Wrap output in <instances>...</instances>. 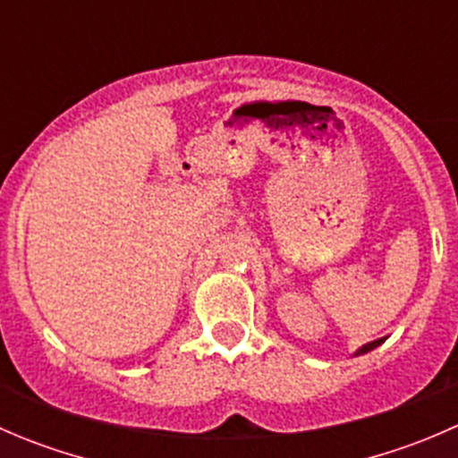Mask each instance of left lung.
I'll use <instances>...</instances> for the list:
<instances>
[{
    "label": "left lung",
    "instance_id": "left-lung-1",
    "mask_svg": "<svg viewBox=\"0 0 458 458\" xmlns=\"http://www.w3.org/2000/svg\"><path fill=\"white\" fill-rule=\"evenodd\" d=\"M387 336H381V339H377V341H370V344H366V345H361V348L357 350V352L352 354V357H359V354H366V352H370V350H374V348H378V345L383 344V341H386Z\"/></svg>",
    "mask_w": 458,
    "mask_h": 458
}]
</instances>
